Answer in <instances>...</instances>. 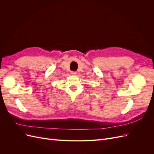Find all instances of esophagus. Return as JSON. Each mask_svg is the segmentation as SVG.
<instances>
[{"mask_svg":"<svg viewBox=\"0 0 154 154\" xmlns=\"http://www.w3.org/2000/svg\"><path fill=\"white\" fill-rule=\"evenodd\" d=\"M71 74H72V75H76V72L72 71L71 72Z\"/></svg>","mask_w":154,"mask_h":154,"instance_id":"esophagus-1","label":"esophagus"}]
</instances>
